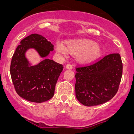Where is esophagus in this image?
Listing matches in <instances>:
<instances>
[{
    "label": "esophagus",
    "mask_w": 134,
    "mask_h": 134,
    "mask_svg": "<svg viewBox=\"0 0 134 134\" xmlns=\"http://www.w3.org/2000/svg\"><path fill=\"white\" fill-rule=\"evenodd\" d=\"M66 68L67 69H72V65H71V64L69 63V64H68V65H66Z\"/></svg>",
    "instance_id": "1"
}]
</instances>
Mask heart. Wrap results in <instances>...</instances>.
<instances>
[{
    "label": "heart",
    "instance_id": "b5f03b06",
    "mask_svg": "<svg viewBox=\"0 0 134 134\" xmlns=\"http://www.w3.org/2000/svg\"><path fill=\"white\" fill-rule=\"evenodd\" d=\"M66 47L62 43H56V51L66 55L68 51L71 54H79L78 59L87 62L94 59L100 54V47L95 42L88 40H69L66 43Z\"/></svg>",
    "mask_w": 134,
    "mask_h": 134
}]
</instances>
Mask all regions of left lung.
<instances>
[{
  "label": "left lung",
  "instance_id": "obj_1",
  "mask_svg": "<svg viewBox=\"0 0 134 134\" xmlns=\"http://www.w3.org/2000/svg\"><path fill=\"white\" fill-rule=\"evenodd\" d=\"M76 96L85 106L109 101L118 90L122 74L119 54H110L87 65L76 67Z\"/></svg>",
  "mask_w": 134,
  "mask_h": 134
}]
</instances>
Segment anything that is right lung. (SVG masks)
<instances>
[{"mask_svg": "<svg viewBox=\"0 0 134 134\" xmlns=\"http://www.w3.org/2000/svg\"><path fill=\"white\" fill-rule=\"evenodd\" d=\"M30 48H34L44 58L54 50V45L36 34L24 38L13 55L10 74L19 96L29 101L41 103L54 96L56 83L63 66L48 58L38 65L30 66L25 56L26 51Z\"/></svg>", "mask_w": 134, "mask_h": 134, "instance_id": "1", "label": "right lung"}]
</instances>
